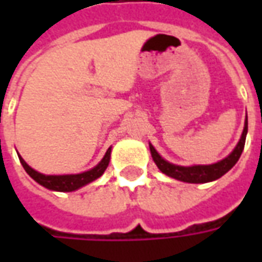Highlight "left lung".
I'll list each match as a JSON object with an SVG mask.
<instances>
[{"label": "left lung", "mask_w": 262, "mask_h": 262, "mask_svg": "<svg viewBox=\"0 0 262 262\" xmlns=\"http://www.w3.org/2000/svg\"><path fill=\"white\" fill-rule=\"evenodd\" d=\"M246 136H247V118H246V125H244V130H243L242 139L237 143L236 148L231 151L226 159H223L219 163L210 165H193V167H181V165L171 164L168 161H165L161 156H160L156 148L150 144V151H151V157H153L154 163L157 164L161 172H164L165 176L176 178L180 181L189 182V184H203V182L214 181L222 176H225L227 171L230 170L233 165L236 164L240 156L243 153V148L246 144Z\"/></svg>", "instance_id": "1"}]
</instances>
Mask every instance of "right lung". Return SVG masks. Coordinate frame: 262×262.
I'll return each instance as SVG.
<instances>
[{"instance_id": "obj_1", "label": "right lung", "mask_w": 262, "mask_h": 262, "mask_svg": "<svg viewBox=\"0 0 262 262\" xmlns=\"http://www.w3.org/2000/svg\"><path fill=\"white\" fill-rule=\"evenodd\" d=\"M20 164L24 165L25 171L29 174V176L35 180L36 182H39L40 185H43L48 189H52V191H60V192H71V191H75L78 188L84 187L90 182L95 181L97 178L102 176L103 171L106 170V167L109 164V160H111V147L108 148L106 154L103 156V159L101 160V163L94 167L92 170L85 171V172H81V174H74V176H45V174H40L37 172L33 168H31L29 165L26 164L24 159L19 156Z\"/></svg>"}]
</instances>
